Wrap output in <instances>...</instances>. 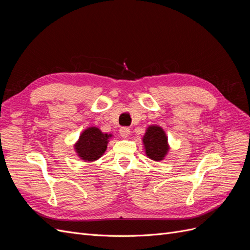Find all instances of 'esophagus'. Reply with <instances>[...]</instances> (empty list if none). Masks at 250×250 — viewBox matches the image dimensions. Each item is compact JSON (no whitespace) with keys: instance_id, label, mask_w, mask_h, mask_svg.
Instances as JSON below:
<instances>
[{"instance_id":"34e87169","label":"esophagus","mask_w":250,"mask_h":250,"mask_svg":"<svg viewBox=\"0 0 250 250\" xmlns=\"http://www.w3.org/2000/svg\"><path fill=\"white\" fill-rule=\"evenodd\" d=\"M120 134L122 135L123 138H127L128 135L130 134V128H128V127H122L120 129Z\"/></svg>"}]
</instances>
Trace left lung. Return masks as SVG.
I'll return each mask as SVG.
<instances>
[{"label": "left lung", "mask_w": 250, "mask_h": 250, "mask_svg": "<svg viewBox=\"0 0 250 250\" xmlns=\"http://www.w3.org/2000/svg\"><path fill=\"white\" fill-rule=\"evenodd\" d=\"M143 143L148 157L156 162L162 161L169 150L168 138L166 137L165 131L158 126L148 127L143 138Z\"/></svg>", "instance_id": "8db88e82"}]
</instances>
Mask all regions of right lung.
Here are the masks:
<instances>
[{
    "label": "right lung",
    "mask_w": 250,
    "mask_h": 250,
    "mask_svg": "<svg viewBox=\"0 0 250 250\" xmlns=\"http://www.w3.org/2000/svg\"><path fill=\"white\" fill-rule=\"evenodd\" d=\"M109 138L110 135L102 133L97 127H90L81 133L75 149L81 160L94 162L105 152Z\"/></svg>",
    "instance_id": "1"
}]
</instances>
